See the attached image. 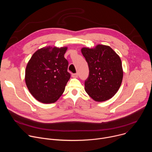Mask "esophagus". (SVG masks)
Segmentation results:
<instances>
[{
    "label": "esophagus",
    "instance_id": "34e87169",
    "mask_svg": "<svg viewBox=\"0 0 152 152\" xmlns=\"http://www.w3.org/2000/svg\"><path fill=\"white\" fill-rule=\"evenodd\" d=\"M72 76L73 77V78H77V76H78V75L77 73H73L72 75Z\"/></svg>",
    "mask_w": 152,
    "mask_h": 152
}]
</instances>
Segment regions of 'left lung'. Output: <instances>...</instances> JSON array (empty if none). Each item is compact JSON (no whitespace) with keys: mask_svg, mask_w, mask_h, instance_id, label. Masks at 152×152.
Instances as JSON below:
<instances>
[{"mask_svg":"<svg viewBox=\"0 0 152 152\" xmlns=\"http://www.w3.org/2000/svg\"><path fill=\"white\" fill-rule=\"evenodd\" d=\"M81 52L90 71L85 81V91L97 102L111 99L118 91L123 80L120 56L110 46L102 45L94 49L83 48Z\"/></svg>","mask_w":152,"mask_h":152,"instance_id":"obj_1","label":"left lung"}]
</instances>
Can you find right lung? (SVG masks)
Masks as SVG:
<instances>
[{"mask_svg": "<svg viewBox=\"0 0 152 152\" xmlns=\"http://www.w3.org/2000/svg\"><path fill=\"white\" fill-rule=\"evenodd\" d=\"M67 47H47L36 51L29 61L25 71L27 87L38 101L55 102L62 94L70 74L69 62L64 58Z\"/></svg>", "mask_w": 152, "mask_h": 152, "instance_id": "add662e5", "label": "right lung"}]
</instances>
